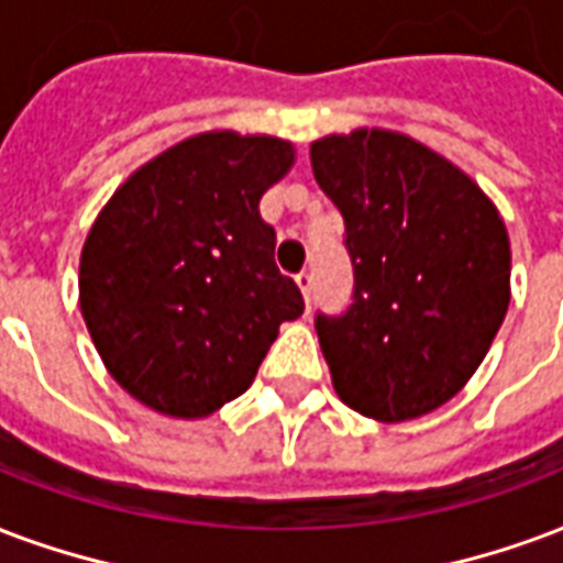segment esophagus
I'll return each instance as SVG.
<instances>
[{"mask_svg": "<svg viewBox=\"0 0 563 563\" xmlns=\"http://www.w3.org/2000/svg\"><path fill=\"white\" fill-rule=\"evenodd\" d=\"M295 283H298V289H301L303 301H307V307H310V292H313V274L301 271V274L295 277Z\"/></svg>", "mask_w": 563, "mask_h": 563, "instance_id": "34e87169", "label": "esophagus"}]
</instances>
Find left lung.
Returning <instances> with one entry per match:
<instances>
[{"instance_id":"obj_1","label":"left lung","mask_w":563,"mask_h":563,"mask_svg":"<svg viewBox=\"0 0 563 563\" xmlns=\"http://www.w3.org/2000/svg\"><path fill=\"white\" fill-rule=\"evenodd\" d=\"M310 164L345 220L355 295L316 334L336 397L382 423L468 385L510 303V239L472 176L385 128L328 133Z\"/></svg>"}]
</instances>
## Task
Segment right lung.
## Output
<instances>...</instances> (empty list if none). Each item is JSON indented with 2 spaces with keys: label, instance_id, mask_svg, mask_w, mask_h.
<instances>
[{
  "label": "right lung",
  "instance_id": "add662e5",
  "mask_svg": "<svg viewBox=\"0 0 563 563\" xmlns=\"http://www.w3.org/2000/svg\"><path fill=\"white\" fill-rule=\"evenodd\" d=\"M292 164L280 136L197 133L124 178L91 223L82 319L110 376L157 415L199 420L241 397L303 313L260 218Z\"/></svg>",
  "mask_w": 563,
  "mask_h": 563
}]
</instances>
